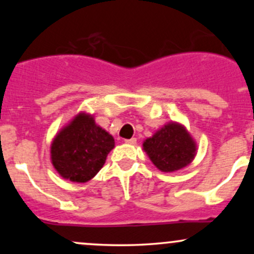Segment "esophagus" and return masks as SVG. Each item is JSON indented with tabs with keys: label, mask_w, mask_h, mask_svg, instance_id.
Returning <instances> with one entry per match:
<instances>
[{
	"label": "esophagus",
	"mask_w": 254,
	"mask_h": 254,
	"mask_svg": "<svg viewBox=\"0 0 254 254\" xmlns=\"http://www.w3.org/2000/svg\"><path fill=\"white\" fill-rule=\"evenodd\" d=\"M136 138H130V139H125V143L127 144H136Z\"/></svg>",
	"instance_id": "34e87169"
}]
</instances>
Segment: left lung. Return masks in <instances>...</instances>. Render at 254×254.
<instances>
[{
    "instance_id": "1",
    "label": "left lung",
    "mask_w": 254,
    "mask_h": 254,
    "mask_svg": "<svg viewBox=\"0 0 254 254\" xmlns=\"http://www.w3.org/2000/svg\"><path fill=\"white\" fill-rule=\"evenodd\" d=\"M143 150L157 170L171 173L193 161L197 143L183 124L168 122L144 139Z\"/></svg>"
}]
</instances>
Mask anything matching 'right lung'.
I'll use <instances>...</instances> for the list:
<instances>
[{"label":"right lung","mask_w":254,"mask_h":254,"mask_svg":"<svg viewBox=\"0 0 254 254\" xmlns=\"http://www.w3.org/2000/svg\"><path fill=\"white\" fill-rule=\"evenodd\" d=\"M113 148L112 135L95 123L94 116L81 111L52 139L51 164L63 179L87 183L103 168Z\"/></svg>","instance_id":"right-lung-1"}]
</instances>
